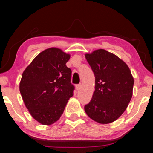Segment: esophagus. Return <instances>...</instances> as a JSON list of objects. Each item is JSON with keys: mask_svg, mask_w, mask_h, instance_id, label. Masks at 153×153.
<instances>
[{"mask_svg": "<svg viewBox=\"0 0 153 153\" xmlns=\"http://www.w3.org/2000/svg\"><path fill=\"white\" fill-rule=\"evenodd\" d=\"M80 88H81V85H80V84L76 85V88L77 90H79L80 89Z\"/></svg>", "mask_w": 153, "mask_h": 153, "instance_id": "34e87169", "label": "esophagus"}]
</instances>
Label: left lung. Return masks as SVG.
<instances>
[{"instance_id": "obj_1", "label": "left lung", "mask_w": 153, "mask_h": 153, "mask_svg": "<svg viewBox=\"0 0 153 153\" xmlns=\"http://www.w3.org/2000/svg\"><path fill=\"white\" fill-rule=\"evenodd\" d=\"M95 76V90L84 110L92 120L112 123L128 107L133 94L134 77L125 62L105 49L85 54Z\"/></svg>"}]
</instances>
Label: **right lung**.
Returning a JSON list of instances; mask_svg holds the SVG:
<instances>
[{
	"label": "right lung",
	"instance_id": "obj_1",
	"mask_svg": "<svg viewBox=\"0 0 153 153\" xmlns=\"http://www.w3.org/2000/svg\"><path fill=\"white\" fill-rule=\"evenodd\" d=\"M70 56L60 48H49L23 72L19 83L23 100L32 117L42 125L58 121L74 94L71 70L66 65Z\"/></svg>",
	"mask_w": 153,
	"mask_h": 153
}]
</instances>
